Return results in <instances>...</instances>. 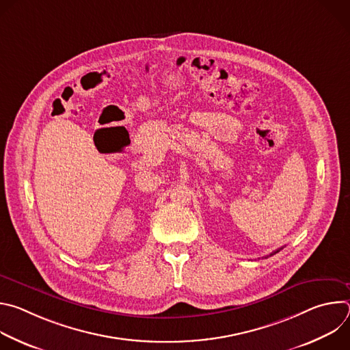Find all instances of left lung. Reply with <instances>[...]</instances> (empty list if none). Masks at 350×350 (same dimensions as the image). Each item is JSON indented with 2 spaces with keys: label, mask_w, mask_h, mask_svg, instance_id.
Masks as SVG:
<instances>
[{
  "label": "left lung",
  "mask_w": 350,
  "mask_h": 350,
  "mask_svg": "<svg viewBox=\"0 0 350 350\" xmlns=\"http://www.w3.org/2000/svg\"><path fill=\"white\" fill-rule=\"evenodd\" d=\"M281 249H282V247H281ZM277 252H280V249H278V251H275V252H273V254H271V255H270V256H273V255H275V254H277Z\"/></svg>",
  "instance_id": "left-lung-1"
}]
</instances>
